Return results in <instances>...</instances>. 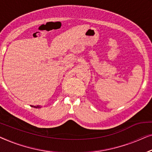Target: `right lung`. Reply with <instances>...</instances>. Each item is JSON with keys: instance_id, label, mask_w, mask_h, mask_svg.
Segmentation results:
<instances>
[{"instance_id": "1", "label": "right lung", "mask_w": 152, "mask_h": 152, "mask_svg": "<svg viewBox=\"0 0 152 152\" xmlns=\"http://www.w3.org/2000/svg\"><path fill=\"white\" fill-rule=\"evenodd\" d=\"M31 107H34V108H40V107H41V106H40V105H37V106L31 105Z\"/></svg>"}]
</instances>
